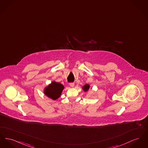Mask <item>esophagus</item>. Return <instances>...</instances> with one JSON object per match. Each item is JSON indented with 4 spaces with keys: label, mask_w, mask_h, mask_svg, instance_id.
<instances>
[{
    "label": "esophagus",
    "mask_w": 148,
    "mask_h": 148,
    "mask_svg": "<svg viewBox=\"0 0 148 148\" xmlns=\"http://www.w3.org/2000/svg\"><path fill=\"white\" fill-rule=\"evenodd\" d=\"M74 86H75V84H74V83H70V87L73 88V87H74Z\"/></svg>",
    "instance_id": "1"
}]
</instances>
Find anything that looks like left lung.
Segmentation results:
<instances>
[{
	"label": "left lung",
	"mask_w": 148,
	"mask_h": 148,
	"mask_svg": "<svg viewBox=\"0 0 148 148\" xmlns=\"http://www.w3.org/2000/svg\"><path fill=\"white\" fill-rule=\"evenodd\" d=\"M89 88H90V85L88 84H86L84 86L82 87V89L84 92H87V91L89 89Z\"/></svg>",
	"instance_id": "1"
}]
</instances>
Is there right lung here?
<instances>
[{"label": "right lung", "instance_id": "right-lung-1", "mask_svg": "<svg viewBox=\"0 0 148 148\" xmlns=\"http://www.w3.org/2000/svg\"><path fill=\"white\" fill-rule=\"evenodd\" d=\"M64 86L60 83L52 81L50 84L44 88V93L45 96L53 100L58 99L61 96Z\"/></svg>", "mask_w": 148, "mask_h": 148}]
</instances>
